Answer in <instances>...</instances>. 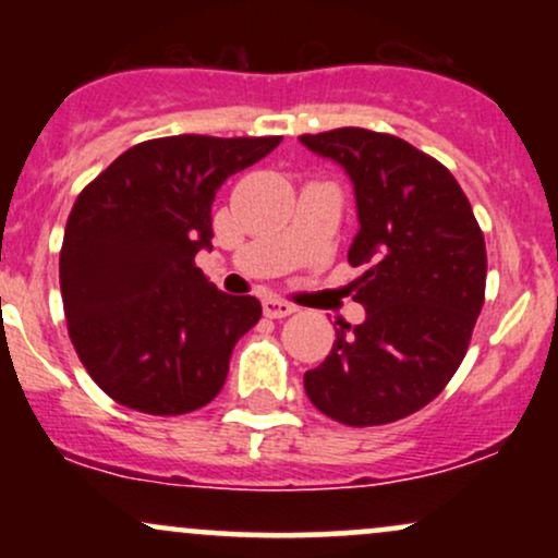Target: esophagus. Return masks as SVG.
Wrapping results in <instances>:
<instances>
[{
    "mask_svg": "<svg viewBox=\"0 0 558 558\" xmlns=\"http://www.w3.org/2000/svg\"><path fill=\"white\" fill-rule=\"evenodd\" d=\"M262 310H265V317L283 319L288 315H293V312H296V306L288 304V301H280V299H265L262 301Z\"/></svg>",
    "mask_w": 558,
    "mask_h": 558,
    "instance_id": "obj_1",
    "label": "esophagus"
}]
</instances>
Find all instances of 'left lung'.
I'll list each match as a JSON object with an SVG mask.
<instances>
[{"instance_id": "obj_1", "label": "left lung", "mask_w": 558, "mask_h": 558, "mask_svg": "<svg viewBox=\"0 0 558 558\" xmlns=\"http://www.w3.org/2000/svg\"><path fill=\"white\" fill-rule=\"evenodd\" d=\"M299 141L354 183L349 262L364 272L351 288L367 312L338 323L304 390L341 425H388L430 403L464 360L485 301L483 230L457 178L403 138L338 128Z\"/></svg>"}]
</instances>
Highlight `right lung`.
Wrapping results in <instances>:
<instances>
[{"mask_svg": "<svg viewBox=\"0 0 558 558\" xmlns=\"http://www.w3.org/2000/svg\"><path fill=\"white\" fill-rule=\"evenodd\" d=\"M280 136L151 138L123 151L70 209L60 252L68 332L110 399L144 414H185L226 386L230 354L262 317L194 265L213 248V202L233 172Z\"/></svg>", "mask_w": 558, "mask_h": 558, "instance_id": "1", "label": "right lung"}]
</instances>
